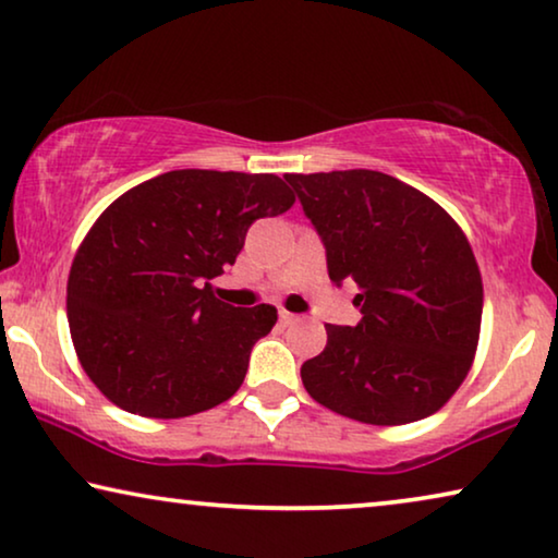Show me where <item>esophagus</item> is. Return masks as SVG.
Listing matches in <instances>:
<instances>
[{
  "instance_id": "1",
  "label": "esophagus",
  "mask_w": 558,
  "mask_h": 558,
  "mask_svg": "<svg viewBox=\"0 0 558 558\" xmlns=\"http://www.w3.org/2000/svg\"><path fill=\"white\" fill-rule=\"evenodd\" d=\"M295 320H298V316H295V313L280 311V324H282V326H293V324H295Z\"/></svg>"
}]
</instances>
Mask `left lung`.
Instances as JSON below:
<instances>
[{
    "instance_id": "8db88e82",
    "label": "left lung",
    "mask_w": 558,
    "mask_h": 558,
    "mask_svg": "<svg viewBox=\"0 0 558 558\" xmlns=\"http://www.w3.org/2000/svg\"><path fill=\"white\" fill-rule=\"evenodd\" d=\"M326 247L328 278L354 282L356 326L301 366L318 404L366 425L435 414L470 372L483 280L458 222L414 186L372 169L286 174Z\"/></svg>"
}]
</instances>
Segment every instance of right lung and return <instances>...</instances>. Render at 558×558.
<instances>
[{"mask_svg": "<svg viewBox=\"0 0 558 558\" xmlns=\"http://www.w3.org/2000/svg\"><path fill=\"white\" fill-rule=\"evenodd\" d=\"M293 202L276 174L179 169L96 219L70 268L68 324L85 374L116 407L177 420L240 389L278 311L234 308L209 280L238 260L255 219Z\"/></svg>", "mask_w": 558, "mask_h": 558, "instance_id": "right-lung-1", "label": "right lung"}]
</instances>
